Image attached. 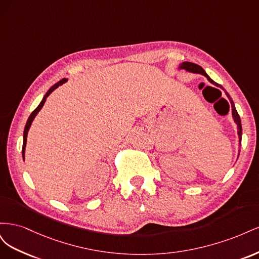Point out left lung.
<instances>
[{"mask_svg":"<svg viewBox=\"0 0 259 259\" xmlns=\"http://www.w3.org/2000/svg\"><path fill=\"white\" fill-rule=\"evenodd\" d=\"M179 68H180V69H185V70H187V71H189V72L200 73V74H202V75H204V76H206V77H207V80H208L211 84H214L215 86H217V88H221V89H223V90L225 91V89L223 88L222 85H219L218 83L214 82L213 80L210 79V77L206 74V72L204 71V70H203V68H202L201 66H199V65H197V64H193V62L185 61V62H183L182 65H180V67H179ZM225 93H226L227 97L229 98L230 103H231V108H232V116H233V120H234V122H236V124L238 125V135H239V142H240V146H241V139H242V125H241V119H240V115H239V113H238V111H237L236 107H234V104H233V101H232L231 97L229 96V94L227 93L226 91H225ZM239 153H240V150H239Z\"/></svg>","mask_w":259,"mask_h":259,"instance_id":"obj_1","label":"left lung"}]
</instances>
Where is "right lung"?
<instances>
[{
    "label": "right lung",
    "instance_id": "add662e5",
    "mask_svg": "<svg viewBox=\"0 0 259 259\" xmlns=\"http://www.w3.org/2000/svg\"><path fill=\"white\" fill-rule=\"evenodd\" d=\"M65 82H67V79H62V80H60L59 82H57V83L55 84V85H53L52 88L49 90V92L45 94V96L43 97V99H42V101H41V104L38 105V106L36 107L35 110H34L32 113L30 114L29 119H28V121H27V124H26L25 131H23V144H22V158H23V160H25V150H26V144H27V136H28V131H29L30 126H31V123H32L33 119H34V117H35V115L38 113V111H40L41 109H42L43 105L45 104V100H46V98H48V97L50 96V94H51V93H52L54 90H56L59 85L64 84Z\"/></svg>",
    "mask_w": 259,
    "mask_h": 259
}]
</instances>
